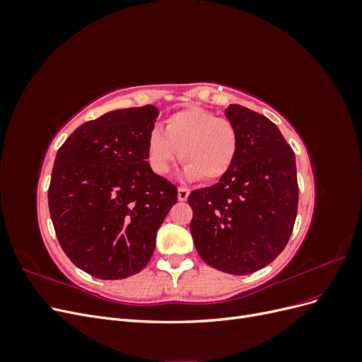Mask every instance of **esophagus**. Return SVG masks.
Masks as SVG:
<instances>
[{
  "label": "esophagus",
  "mask_w": 362,
  "mask_h": 362,
  "mask_svg": "<svg viewBox=\"0 0 362 362\" xmlns=\"http://www.w3.org/2000/svg\"><path fill=\"white\" fill-rule=\"evenodd\" d=\"M189 194H190L189 189H185V187H178V199H180V201H187Z\"/></svg>",
  "instance_id": "esophagus-1"
}]
</instances>
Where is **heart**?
Returning a JSON list of instances; mask_svg holds the SVG:
<instances>
[{"instance_id":"obj_1","label":"heart","mask_w":362,"mask_h":362,"mask_svg":"<svg viewBox=\"0 0 362 362\" xmlns=\"http://www.w3.org/2000/svg\"><path fill=\"white\" fill-rule=\"evenodd\" d=\"M238 146V129L231 120L192 107L169 116L164 129L149 131L148 161L156 173L168 175L181 158L184 178L217 181L233 168Z\"/></svg>"}]
</instances>
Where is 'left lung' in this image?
<instances>
[{"label": "left lung", "mask_w": 362, "mask_h": 362, "mask_svg": "<svg viewBox=\"0 0 362 362\" xmlns=\"http://www.w3.org/2000/svg\"><path fill=\"white\" fill-rule=\"evenodd\" d=\"M225 116L238 129V154L217 184L190 193V233L208 266L249 275L288 243L299 201L296 158L266 116L238 104Z\"/></svg>", "instance_id": "8db88e82"}]
</instances>
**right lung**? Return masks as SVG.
<instances>
[{"instance_id": "1", "label": "right lung", "mask_w": 362, "mask_h": 362, "mask_svg": "<svg viewBox=\"0 0 362 362\" xmlns=\"http://www.w3.org/2000/svg\"><path fill=\"white\" fill-rule=\"evenodd\" d=\"M158 110L131 107L76 128L60 146L48 205L64 254L89 275L124 279L144 269L178 190L148 161Z\"/></svg>"}]
</instances>
